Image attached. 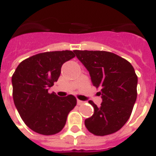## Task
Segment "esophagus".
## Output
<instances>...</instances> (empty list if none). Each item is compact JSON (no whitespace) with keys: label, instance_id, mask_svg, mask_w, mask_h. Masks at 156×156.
Segmentation results:
<instances>
[{"label":"esophagus","instance_id":"1","mask_svg":"<svg viewBox=\"0 0 156 156\" xmlns=\"http://www.w3.org/2000/svg\"><path fill=\"white\" fill-rule=\"evenodd\" d=\"M77 104H78V105H81L83 104V101H82V100H79V99H78V100H77Z\"/></svg>","mask_w":156,"mask_h":156}]
</instances>
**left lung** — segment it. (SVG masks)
<instances>
[{
	"mask_svg": "<svg viewBox=\"0 0 156 156\" xmlns=\"http://www.w3.org/2000/svg\"><path fill=\"white\" fill-rule=\"evenodd\" d=\"M74 53L89 73L92 83L101 95L98 107L89 100L94 113L84 124L98 136L117 132L130 117L137 98L138 78L133 66L119 56L105 51H79Z\"/></svg>",
	"mask_w": 156,
	"mask_h": 156,
	"instance_id": "obj_1",
	"label": "left lung"
}]
</instances>
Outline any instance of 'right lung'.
Returning a JSON list of instances; mask_svg holds the SVG:
<instances>
[{"instance_id": "right-lung-1", "label": "right lung", "mask_w": 156, "mask_h": 156, "mask_svg": "<svg viewBox=\"0 0 156 156\" xmlns=\"http://www.w3.org/2000/svg\"><path fill=\"white\" fill-rule=\"evenodd\" d=\"M75 57L72 51H47L27 58L12 78L13 100L19 115L32 130L51 135L63 129L77 99L58 97L48 89L58 81L62 64Z\"/></svg>"}]
</instances>
